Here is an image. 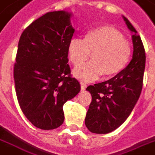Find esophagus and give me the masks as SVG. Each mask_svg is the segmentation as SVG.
<instances>
[{
  "instance_id": "obj_1",
  "label": "esophagus",
  "mask_w": 155,
  "mask_h": 155,
  "mask_svg": "<svg viewBox=\"0 0 155 155\" xmlns=\"http://www.w3.org/2000/svg\"><path fill=\"white\" fill-rule=\"evenodd\" d=\"M80 85H81V89L82 90H85L86 89V87H87V86H86V84H84V83H80Z\"/></svg>"
}]
</instances>
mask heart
<instances>
[{"mask_svg": "<svg viewBox=\"0 0 155 155\" xmlns=\"http://www.w3.org/2000/svg\"><path fill=\"white\" fill-rule=\"evenodd\" d=\"M68 55L75 65L87 60L92 52V61L73 70L75 77L91 81L103 75L111 78L126 67L131 55L130 44L118 30L101 25L85 33L84 39L72 38L68 43Z\"/></svg>", "mask_w": 155, "mask_h": 155, "instance_id": "heart-1", "label": "heart"}]
</instances>
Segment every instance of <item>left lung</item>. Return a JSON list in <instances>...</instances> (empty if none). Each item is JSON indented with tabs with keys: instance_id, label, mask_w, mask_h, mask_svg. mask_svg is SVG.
Masks as SVG:
<instances>
[{
	"instance_id": "obj_1",
	"label": "left lung",
	"mask_w": 155,
	"mask_h": 155,
	"mask_svg": "<svg viewBox=\"0 0 155 155\" xmlns=\"http://www.w3.org/2000/svg\"><path fill=\"white\" fill-rule=\"evenodd\" d=\"M133 33V57L130 63L110 80L90 85L87 91L92 101L85 117L90 132L108 134L125 122L136 105L142 92L146 54L142 39L127 18L122 16Z\"/></svg>"
}]
</instances>
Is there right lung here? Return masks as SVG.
<instances>
[{
    "label": "right lung",
    "instance_id": "1",
    "mask_svg": "<svg viewBox=\"0 0 155 155\" xmlns=\"http://www.w3.org/2000/svg\"><path fill=\"white\" fill-rule=\"evenodd\" d=\"M71 17L65 10L46 13L23 31L18 42L13 69L17 97L24 115L41 130L63 124V104L81 88L68 63L75 32Z\"/></svg>",
    "mask_w": 155,
    "mask_h": 155
}]
</instances>
